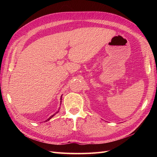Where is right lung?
Masks as SVG:
<instances>
[{"instance_id":"1","label":"right lung","mask_w":157,"mask_h":157,"mask_svg":"<svg viewBox=\"0 0 157 157\" xmlns=\"http://www.w3.org/2000/svg\"><path fill=\"white\" fill-rule=\"evenodd\" d=\"M61 98H62V97H61ZM58 112H59V111H58ZM58 112H56V113H55V114H53V115H52V116H51V117H49V118H48V119L47 120H46V121H49V120H50V119H51V118L52 117H53V116H54V115H55L56 114V113H57Z\"/></svg>"}]
</instances>
